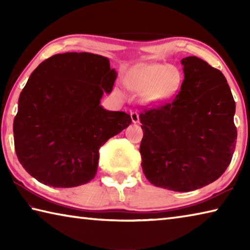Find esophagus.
<instances>
[{
    "instance_id": "esophagus-1",
    "label": "esophagus",
    "mask_w": 250,
    "mask_h": 250,
    "mask_svg": "<svg viewBox=\"0 0 250 250\" xmlns=\"http://www.w3.org/2000/svg\"><path fill=\"white\" fill-rule=\"evenodd\" d=\"M131 120H132L133 124H138L140 121V118H139V113L138 112H131Z\"/></svg>"
}]
</instances>
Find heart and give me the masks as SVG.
Returning <instances> with one entry per match:
<instances>
[{
  "label": "heart",
  "instance_id": "heart-1",
  "mask_svg": "<svg viewBox=\"0 0 250 250\" xmlns=\"http://www.w3.org/2000/svg\"><path fill=\"white\" fill-rule=\"evenodd\" d=\"M183 82L181 70L173 65L150 62L139 64L126 71L124 84L128 90L146 96L151 103H163L180 90Z\"/></svg>",
  "mask_w": 250,
  "mask_h": 250
}]
</instances>
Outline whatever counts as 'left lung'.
<instances>
[{
  "label": "left lung",
  "instance_id": "left-lung-1",
  "mask_svg": "<svg viewBox=\"0 0 250 250\" xmlns=\"http://www.w3.org/2000/svg\"><path fill=\"white\" fill-rule=\"evenodd\" d=\"M181 64L184 80L175 98L140 115V153L150 183L189 192L213 183L229 166L236 104L221 70L195 56Z\"/></svg>",
  "mask_w": 250,
  "mask_h": 250
}]
</instances>
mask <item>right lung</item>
<instances>
[{
  "label": "right lung",
  "instance_id": "1",
  "mask_svg": "<svg viewBox=\"0 0 250 250\" xmlns=\"http://www.w3.org/2000/svg\"><path fill=\"white\" fill-rule=\"evenodd\" d=\"M117 71L107 57L64 53L29 76L14 118V146L28 174L53 188H75L94 179L99 149L131 124L124 111L100 105Z\"/></svg>",
  "mask_w": 250,
  "mask_h": 250
}]
</instances>
